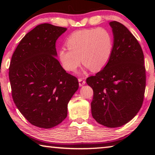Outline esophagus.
<instances>
[{
	"mask_svg": "<svg viewBox=\"0 0 155 155\" xmlns=\"http://www.w3.org/2000/svg\"><path fill=\"white\" fill-rule=\"evenodd\" d=\"M78 82H79V86L80 87H82L83 85H84L85 84V81H84L83 78H78Z\"/></svg>",
	"mask_w": 155,
	"mask_h": 155,
	"instance_id": "1",
	"label": "esophagus"
}]
</instances>
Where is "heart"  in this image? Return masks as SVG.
<instances>
[{"label": "heart", "instance_id": "b5f03b06", "mask_svg": "<svg viewBox=\"0 0 155 155\" xmlns=\"http://www.w3.org/2000/svg\"><path fill=\"white\" fill-rule=\"evenodd\" d=\"M68 48H61L59 59L63 68L74 72L81 61L85 68L93 72L99 71L108 64L114 49V38L104 28L77 31L66 40Z\"/></svg>", "mask_w": 155, "mask_h": 155}]
</instances>
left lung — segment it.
Wrapping results in <instances>:
<instances>
[{
  "instance_id": "8db88e82",
  "label": "left lung",
  "mask_w": 155,
  "mask_h": 155,
  "mask_svg": "<svg viewBox=\"0 0 155 155\" xmlns=\"http://www.w3.org/2000/svg\"><path fill=\"white\" fill-rule=\"evenodd\" d=\"M114 49L103 69L86 79L93 89L91 114L97 122L109 128L124 125L142 105L146 69L142 49L134 35L121 23L109 22Z\"/></svg>"
}]
</instances>
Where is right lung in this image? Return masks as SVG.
<instances>
[{
	"mask_svg": "<svg viewBox=\"0 0 155 155\" xmlns=\"http://www.w3.org/2000/svg\"><path fill=\"white\" fill-rule=\"evenodd\" d=\"M66 28L37 26L20 41L9 69L12 98L31 124L51 128L68 114V104L78 89V79L58 60L55 43Z\"/></svg>",
	"mask_w": 155,
	"mask_h": 155,
	"instance_id": "add662e5",
	"label": "right lung"
}]
</instances>
